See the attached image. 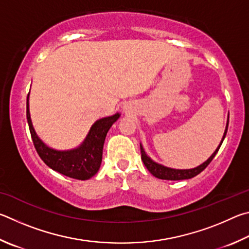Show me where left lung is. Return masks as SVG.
Segmentation results:
<instances>
[{
	"mask_svg": "<svg viewBox=\"0 0 249 249\" xmlns=\"http://www.w3.org/2000/svg\"><path fill=\"white\" fill-rule=\"evenodd\" d=\"M228 127H229V117H228V122H226V127H225V131L223 134V138L220 142L219 146L216 147V150L213 152V154L209 158L206 162L202 163L199 166L195 167V168H190V169H176V168H171L167 166H164L162 164L156 163L155 160H152L149 155L145 153L144 149H143L142 144L140 143V149H141V159L144 163L145 167L147 168L152 175L155 176L156 178H160V179H165V180H182V179H190L195 176H197L198 174L201 173L204 168H206L209 164L211 163V160L214 158L215 154L219 151L220 146L222 145V142H223L224 138L226 136V132H228Z\"/></svg>",
	"mask_w": 249,
	"mask_h": 249,
	"instance_id": "left-lung-1",
	"label": "left lung"
}]
</instances>
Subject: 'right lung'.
<instances>
[{
  "label": "right lung",
  "instance_id": "1",
  "mask_svg": "<svg viewBox=\"0 0 249 249\" xmlns=\"http://www.w3.org/2000/svg\"><path fill=\"white\" fill-rule=\"evenodd\" d=\"M27 122L34 145L40 159L53 171L78 180H87L98 172L103 159V147L108 130L119 119L120 113L98 119L91 125L86 138L72 150H54L43 143L35 131L29 112V94L27 96Z\"/></svg>",
  "mask_w": 249,
  "mask_h": 249
}]
</instances>
